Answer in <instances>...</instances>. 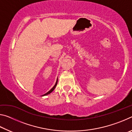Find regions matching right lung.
<instances>
[{"instance_id":"obj_1","label":"right lung","mask_w":132,"mask_h":132,"mask_svg":"<svg viewBox=\"0 0 132 132\" xmlns=\"http://www.w3.org/2000/svg\"><path fill=\"white\" fill-rule=\"evenodd\" d=\"M57 80H56V84H55V86H53V87H52V89H51V90L50 91H48V92H47V93H46V94H44V95H42V96H44V95H48V94H50L51 93H52V91H53V90H54V89H55V88L56 87V85H57Z\"/></svg>"}]
</instances>
